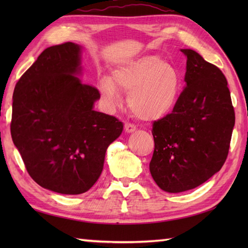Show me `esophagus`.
<instances>
[{
	"mask_svg": "<svg viewBox=\"0 0 248 248\" xmlns=\"http://www.w3.org/2000/svg\"><path fill=\"white\" fill-rule=\"evenodd\" d=\"M136 130V127L133 124H130V123H127L124 124V131L127 133H132L134 132V131Z\"/></svg>",
	"mask_w": 248,
	"mask_h": 248,
	"instance_id": "1",
	"label": "esophagus"
}]
</instances>
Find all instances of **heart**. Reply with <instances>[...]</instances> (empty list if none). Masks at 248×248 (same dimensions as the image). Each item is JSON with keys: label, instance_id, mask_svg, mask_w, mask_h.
Here are the masks:
<instances>
[{"label": "heart", "instance_id": "1", "mask_svg": "<svg viewBox=\"0 0 248 248\" xmlns=\"http://www.w3.org/2000/svg\"><path fill=\"white\" fill-rule=\"evenodd\" d=\"M181 80L172 66L160 57L146 55L121 64L112 77H103L99 89L104 102L116 108L121 102V92L129 93L128 103L136 117L155 120L175 108Z\"/></svg>", "mask_w": 248, "mask_h": 248}]
</instances>
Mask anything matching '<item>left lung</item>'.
Returning <instances> with one entry per match:
<instances>
[{"instance_id":"obj_1","label":"left lung","mask_w":248,"mask_h":248,"mask_svg":"<svg viewBox=\"0 0 248 248\" xmlns=\"http://www.w3.org/2000/svg\"><path fill=\"white\" fill-rule=\"evenodd\" d=\"M181 52L187 57L186 86L171 113L155 120L151 131L150 172L168 193L195 188L222 168L235 120L224 73L196 51Z\"/></svg>"}]
</instances>
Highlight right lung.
<instances>
[{"instance_id": "1", "label": "right lung", "mask_w": 248, "mask_h": 248, "mask_svg": "<svg viewBox=\"0 0 248 248\" xmlns=\"http://www.w3.org/2000/svg\"><path fill=\"white\" fill-rule=\"evenodd\" d=\"M81 48L73 43L43 51L16 84L10 133L26 170L40 186L78 195L103 170L109 144L124 124L93 110L99 91L82 83Z\"/></svg>"}]
</instances>
